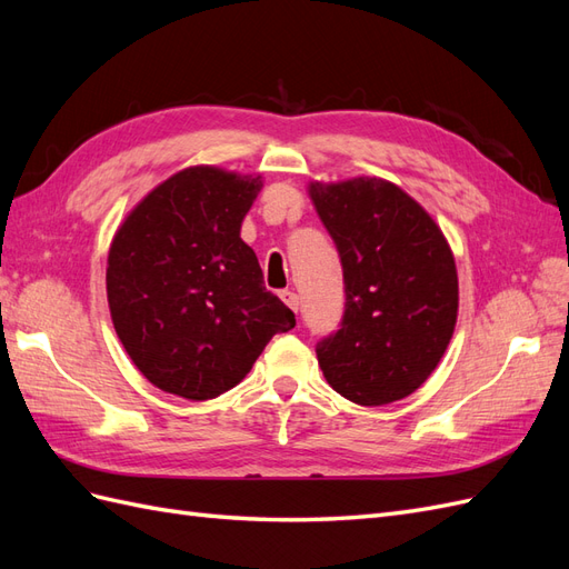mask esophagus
Segmentation results:
<instances>
[{
	"mask_svg": "<svg viewBox=\"0 0 569 569\" xmlns=\"http://www.w3.org/2000/svg\"><path fill=\"white\" fill-rule=\"evenodd\" d=\"M280 299L291 308V311H299V306H301V301H299V295L297 291H291V289H284V291H280Z\"/></svg>",
	"mask_w": 569,
	"mask_h": 569,
	"instance_id": "34e87169",
	"label": "esophagus"
}]
</instances>
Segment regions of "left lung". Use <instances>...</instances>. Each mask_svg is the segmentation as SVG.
Segmentation results:
<instances>
[{
    "instance_id": "1",
    "label": "left lung",
    "mask_w": 569,
    "mask_h": 569,
    "mask_svg": "<svg viewBox=\"0 0 569 569\" xmlns=\"http://www.w3.org/2000/svg\"><path fill=\"white\" fill-rule=\"evenodd\" d=\"M335 239L347 306L316 353L330 385L360 406L401 401L435 372L458 320V270L441 228L382 178L308 182Z\"/></svg>"
}]
</instances>
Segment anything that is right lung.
Returning <instances> with one entry per match:
<instances>
[{
    "label": "right lung",
    "instance_id": "add662e5",
    "mask_svg": "<svg viewBox=\"0 0 569 569\" xmlns=\"http://www.w3.org/2000/svg\"><path fill=\"white\" fill-rule=\"evenodd\" d=\"M261 187V176L182 168L137 201L111 239L116 335L166 393L216 399L244 380L274 335L297 325L239 237Z\"/></svg>",
    "mask_w": 569,
    "mask_h": 569
}]
</instances>
